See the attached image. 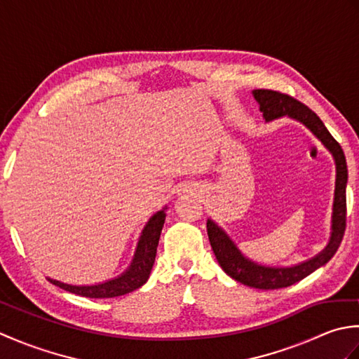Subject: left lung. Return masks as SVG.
<instances>
[{
	"instance_id": "1",
	"label": "left lung",
	"mask_w": 359,
	"mask_h": 359,
	"mask_svg": "<svg viewBox=\"0 0 359 359\" xmlns=\"http://www.w3.org/2000/svg\"><path fill=\"white\" fill-rule=\"evenodd\" d=\"M253 97L259 103V111L262 112L266 121L287 116L290 118L301 121L304 126H307L315 134L316 139L321 140L324 147L330 151V154L334 158V165H337V184H334L330 241L321 253L309 259L306 262H301L293 266L259 265L257 262L250 261L248 257L243 256L239 248L236 247V243L230 239V236L216 222L208 219L207 231L211 248L215 251L219 265L222 266V270L228 276L241 282L243 285L253 288L276 290L290 287L294 282H299L301 279L309 276L310 273L318 270L319 266L325 265L333 257V255L337 253L342 241V236H344L346 231L347 163L341 144L333 139L329 129L323 123V120L310 108H307L306 104L297 102L293 97L271 89H255Z\"/></svg>"
}]
</instances>
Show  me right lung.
Segmentation results:
<instances>
[{
  "mask_svg": "<svg viewBox=\"0 0 359 359\" xmlns=\"http://www.w3.org/2000/svg\"><path fill=\"white\" fill-rule=\"evenodd\" d=\"M165 217L166 207L157 211L156 215L148 220V224L144 225L142 231L139 243H137L133 262L129 265V269L125 273H121L120 276L95 285H71L50 278H48V280L50 284L63 288L69 293L86 297H95V299L116 297L134 292V290L140 288L149 278L152 265H154L156 261L157 245L160 233H162V228L165 224Z\"/></svg>",
  "mask_w": 359,
  "mask_h": 359,
  "instance_id": "obj_1",
  "label": "right lung"
}]
</instances>
